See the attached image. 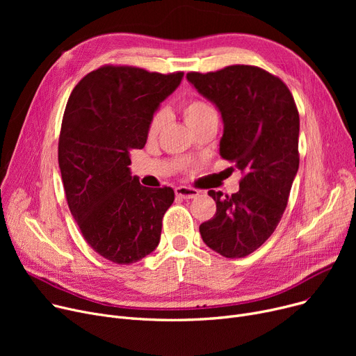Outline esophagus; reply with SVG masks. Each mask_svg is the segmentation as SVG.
I'll list each match as a JSON object with an SVG mask.
<instances>
[{"label": "esophagus", "instance_id": "esophagus-1", "mask_svg": "<svg viewBox=\"0 0 356 356\" xmlns=\"http://www.w3.org/2000/svg\"><path fill=\"white\" fill-rule=\"evenodd\" d=\"M175 192L179 197H183V199H193L199 195L197 189L189 188V186H179V188H176Z\"/></svg>", "mask_w": 356, "mask_h": 356}]
</instances>
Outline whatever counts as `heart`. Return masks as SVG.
Segmentation results:
<instances>
[{"instance_id":"b5f03b06","label":"heart","mask_w":356,"mask_h":356,"mask_svg":"<svg viewBox=\"0 0 356 356\" xmlns=\"http://www.w3.org/2000/svg\"><path fill=\"white\" fill-rule=\"evenodd\" d=\"M181 112H183V118L189 127L208 118L211 115H216V112L213 109V106L211 104H208L207 101L203 99H189L186 101L181 105ZM164 124V114L163 112H157V114L153 115L152 121L148 124V129H147V134L149 138H153L159 134V131L161 129Z\"/></svg>"}]
</instances>
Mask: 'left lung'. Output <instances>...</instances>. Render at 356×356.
I'll return each instance as SVG.
<instances>
[{"mask_svg":"<svg viewBox=\"0 0 356 356\" xmlns=\"http://www.w3.org/2000/svg\"><path fill=\"white\" fill-rule=\"evenodd\" d=\"M186 78L219 109L220 157L242 173L236 193L209 191L216 213L199 227L202 239L227 258L247 257L282 220L298 170L300 118L294 98L282 79L257 66L191 72Z\"/></svg>","mask_w":356,"mask_h":356,"instance_id":"1","label":"left lung"}]
</instances>
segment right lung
Returning a JSON list of instances; mask_svg holds the SVG:
<instances>
[{"mask_svg": "<svg viewBox=\"0 0 356 356\" xmlns=\"http://www.w3.org/2000/svg\"><path fill=\"white\" fill-rule=\"evenodd\" d=\"M183 72L105 65L73 88L62 120L59 167L69 209L85 241L115 264H133L160 242L172 188L149 189L129 173L161 101Z\"/></svg>", "mask_w": 356, "mask_h": 356, "instance_id": "right-lung-1", "label": "right lung"}]
</instances>
